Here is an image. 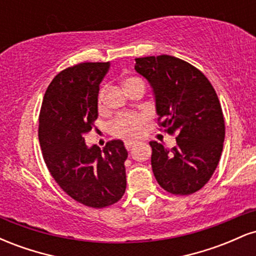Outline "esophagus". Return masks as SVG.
Masks as SVG:
<instances>
[{"instance_id":"esophagus-1","label":"esophagus","mask_w":256,"mask_h":256,"mask_svg":"<svg viewBox=\"0 0 256 256\" xmlns=\"http://www.w3.org/2000/svg\"><path fill=\"white\" fill-rule=\"evenodd\" d=\"M136 144V142L134 140H125V148L128 149V150H130V149Z\"/></svg>"}]
</instances>
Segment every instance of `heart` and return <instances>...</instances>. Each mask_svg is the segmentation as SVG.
Wrapping results in <instances>:
<instances>
[{
	"mask_svg": "<svg viewBox=\"0 0 256 256\" xmlns=\"http://www.w3.org/2000/svg\"><path fill=\"white\" fill-rule=\"evenodd\" d=\"M143 83L142 79L137 77H128L124 80L125 90L132 85ZM98 110H104V89L100 91L98 98ZM146 116L142 113H125L116 116L110 125V132L116 137L119 138H134L142 134L143 128L146 122Z\"/></svg>",
	"mask_w": 256,
	"mask_h": 256,
	"instance_id": "b5f03b06",
	"label": "heart"
}]
</instances>
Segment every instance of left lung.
I'll list each match as a JSON object with an SVG mask.
<instances>
[{
  "mask_svg": "<svg viewBox=\"0 0 256 256\" xmlns=\"http://www.w3.org/2000/svg\"><path fill=\"white\" fill-rule=\"evenodd\" d=\"M134 60V70L154 92L158 125L177 134L172 149L149 142L155 178L173 195L198 192L216 171L224 144V116L216 90L200 70L178 58Z\"/></svg>",
  "mask_w": 256,
  "mask_h": 256,
  "instance_id": "obj_1",
  "label": "left lung"
}]
</instances>
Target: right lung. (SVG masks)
Returning <instances> with one entry per match:
<instances>
[{"label": "right lung", "instance_id": "1", "mask_svg": "<svg viewBox=\"0 0 256 256\" xmlns=\"http://www.w3.org/2000/svg\"><path fill=\"white\" fill-rule=\"evenodd\" d=\"M110 62H83L55 76L44 94L38 138L44 162L61 189L79 204L104 208L126 189L128 150L120 140L88 148L84 134L98 119L100 84Z\"/></svg>", "mask_w": 256, "mask_h": 256}]
</instances>
